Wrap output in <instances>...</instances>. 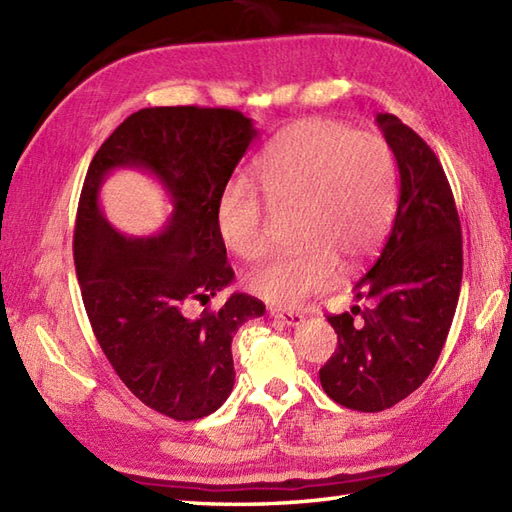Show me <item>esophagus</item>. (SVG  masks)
<instances>
[{"label":"esophagus","instance_id":"34e87169","mask_svg":"<svg viewBox=\"0 0 512 512\" xmlns=\"http://www.w3.org/2000/svg\"><path fill=\"white\" fill-rule=\"evenodd\" d=\"M270 314L277 321H281L284 325H290V328H297V325L303 323V314L295 312V310H277V308H270Z\"/></svg>","mask_w":512,"mask_h":512}]
</instances>
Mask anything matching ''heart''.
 <instances>
[{"mask_svg":"<svg viewBox=\"0 0 512 512\" xmlns=\"http://www.w3.org/2000/svg\"><path fill=\"white\" fill-rule=\"evenodd\" d=\"M257 178L275 206H299V239L292 255L270 257L250 270V292L275 306H295L328 288L336 268L354 270L385 237L396 200V162L374 134L323 118L284 129L259 162ZM268 206L235 180L217 202V231L242 259L266 253Z\"/></svg>","mask_w":512,"mask_h":512,"instance_id":"1","label":"heart"}]
</instances>
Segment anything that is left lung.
Masks as SVG:
<instances>
[{
    "mask_svg": "<svg viewBox=\"0 0 512 512\" xmlns=\"http://www.w3.org/2000/svg\"><path fill=\"white\" fill-rule=\"evenodd\" d=\"M400 173L398 209L372 268L354 286L361 310L330 314L339 347L319 369L323 391L356 411L413 394L447 341L462 284V226L438 156L394 114H378ZM362 317L353 321V314Z\"/></svg>",
    "mask_w": 512,
    "mask_h": 512,
    "instance_id": "8db88e82",
    "label": "left lung"
}]
</instances>
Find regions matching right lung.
<instances>
[{
  "label": "right lung",
  "instance_id": "obj_1",
  "mask_svg": "<svg viewBox=\"0 0 512 512\" xmlns=\"http://www.w3.org/2000/svg\"><path fill=\"white\" fill-rule=\"evenodd\" d=\"M257 136L226 107H145L114 129L83 182L74 226V266L92 330L132 394L173 420H198L224 405L235 385L233 334L262 317L259 299L235 292L220 310L189 317L231 284L217 202ZM149 170L174 211L158 236L127 238L98 206L114 168Z\"/></svg>",
  "mask_w": 512,
  "mask_h": 512
}]
</instances>
